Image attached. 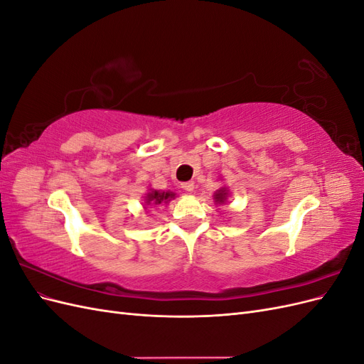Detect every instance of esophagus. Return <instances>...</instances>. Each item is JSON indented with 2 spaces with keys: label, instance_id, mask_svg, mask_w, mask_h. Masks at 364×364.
I'll list each match as a JSON object with an SVG mask.
<instances>
[{
  "label": "esophagus",
  "instance_id": "obj_1",
  "mask_svg": "<svg viewBox=\"0 0 364 364\" xmlns=\"http://www.w3.org/2000/svg\"><path fill=\"white\" fill-rule=\"evenodd\" d=\"M182 188H183L185 191L191 193V191L194 190V182H191V181H188V182H183V183H182Z\"/></svg>",
  "mask_w": 364,
  "mask_h": 364
}]
</instances>
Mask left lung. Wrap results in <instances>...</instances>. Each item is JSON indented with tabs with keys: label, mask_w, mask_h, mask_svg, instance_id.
I'll list each match as a JSON object with an SVG mask.
<instances>
[{
	"label": "left lung",
	"mask_w": 364,
	"mask_h": 364,
	"mask_svg": "<svg viewBox=\"0 0 364 364\" xmlns=\"http://www.w3.org/2000/svg\"><path fill=\"white\" fill-rule=\"evenodd\" d=\"M229 196H230V193H229V190L226 188V186H220V188L214 193L213 197H214L215 205H223L229 199Z\"/></svg>",
	"instance_id": "obj_1"
}]
</instances>
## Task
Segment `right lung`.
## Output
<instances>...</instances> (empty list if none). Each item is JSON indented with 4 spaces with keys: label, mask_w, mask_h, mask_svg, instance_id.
<instances>
[{
    "label": "right lung",
    "mask_w": 364,
    "mask_h": 364,
    "mask_svg": "<svg viewBox=\"0 0 364 364\" xmlns=\"http://www.w3.org/2000/svg\"><path fill=\"white\" fill-rule=\"evenodd\" d=\"M173 199H176V193H173V191H159V190L149 188V191L144 196V203H142V208L147 209L149 205L155 206V205H161V203L167 205Z\"/></svg>",
    "instance_id": "add662e5"
}]
</instances>
